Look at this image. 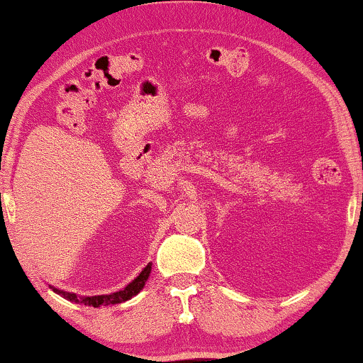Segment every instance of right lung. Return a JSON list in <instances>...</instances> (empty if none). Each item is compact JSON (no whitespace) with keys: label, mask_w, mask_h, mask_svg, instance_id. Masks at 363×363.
<instances>
[{"label":"right lung","mask_w":363,"mask_h":363,"mask_svg":"<svg viewBox=\"0 0 363 363\" xmlns=\"http://www.w3.org/2000/svg\"><path fill=\"white\" fill-rule=\"evenodd\" d=\"M150 272H152V263H148L147 267L141 270V274L136 277V279L125 286L123 290L116 291V294L111 295H95V296H77V294H69V291H63L58 289H53L56 294L63 295L65 298H68L69 302H77V303H84L89 305V307H101V305H115V303H123L126 300H130L131 296H135L136 294H140V290L145 286V281L148 280Z\"/></svg>","instance_id":"right-lung-1"}]
</instances>
